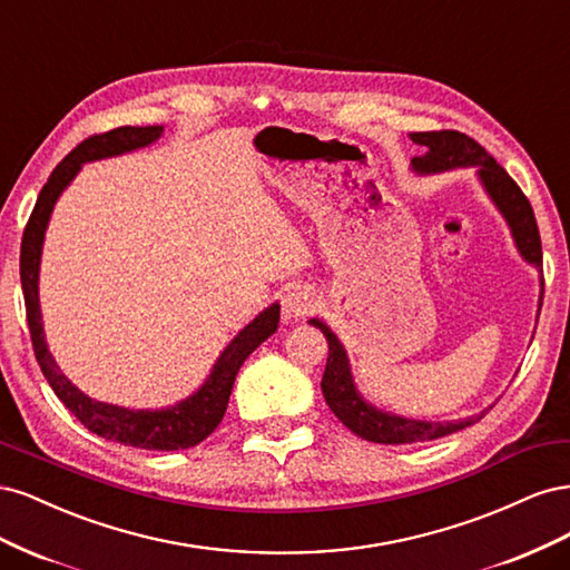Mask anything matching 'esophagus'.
Segmentation results:
<instances>
[{
  "instance_id": "1",
  "label": "esophagus",
  "mask_w": 570,
  "mask_h": 570,
  "mask_svg": "<svg viewBox=\"0 0 570 570\" xmlns=\"http://www.w3.org/2000/svg\"><path fill=\"white\" fill-rule=\"evenodd\" d=\"M312 303H315V298H312V293L307 288H301V286L291 288L284 293V298H282V315L286 320L303 317L312 309Z\"/></svg>"
}]
</instances>
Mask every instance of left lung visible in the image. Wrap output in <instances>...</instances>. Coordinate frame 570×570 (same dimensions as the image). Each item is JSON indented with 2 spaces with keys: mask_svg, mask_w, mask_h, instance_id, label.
<instances>
[{
  "mask_svg": "<svg viewBox=\"0 0 570 570\" xmlns=\"http://www.w3.org/2000/svg\"><path fill=\"white\" fill-rule=\"evenodd\" d=\"M412 139L421 146H426L424 156L412 158V168L416 173H440V170L469 168V165H475L485 191L494 200V206H498L507 217L521 255L528 263L542 267L540 229H538L535 213H532L530 200L525 198V194L521 191L517 181L509 177V173L502 168V165L494 160L479 141L456 130L414 132ZM542 296H544V277H542L540 298ZM309 324L317 326L328 343L326 370L322 376V393H324L326 405L332 407V412L355 435L372 440V443H383V445L421 443V440H435V438L462 431L485 414L483 412L481 416H469L464 421H445V424H435V421H416V419L385 414L372 405H366L355 391L351 364H347L343 345L332 334V328L320 320H309Z\"/></svg>",
  "mask_w": 570,
  "mask_h": 570,
  "instance_id": "obj_1",
  "label": "left lung"
}]
</instances>
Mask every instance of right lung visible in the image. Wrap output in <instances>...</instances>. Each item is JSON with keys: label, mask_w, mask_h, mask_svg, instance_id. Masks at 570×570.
Segmentation results:
<instances>
[{"label": "right lung", "mask_w": 570, "mask_h": 570, "mask_svg": "<svg viewBox=\"0 0 570 570\" xmlns=\"http://www.w3.org/2000/svg\"><path fill=\"white\" fill-rule=\"evenodd\" d=\"M163 127H116L101 135H91L72 149L53 173L49 175L47 185L42 187L38 204H35L28 225L23 229L21 242V284L26 298V317L30 328V341L35 357L40 362V370L49 381L51 391L59 395L63 405L76 414L85 429L97 433L114 443H122L141 450H187L206 440L227 412V402L234 389V379L242 370L244 360L258 347L265 338L277 332L279 324V305H272L261 312L242 334H238L227 351L215 362L208 381L200 385L198 393L179 402L168 410H125L116 405H106L80 393L61 372L51 353L47 351V341L42 332L40 298H38V274H40V255L45 229L49 215L59 194L68 187V181L78 175L80 165L87 160H99L106 156H118L125 151L139 149V146L151 144L160 137Z\"/></svg>", "instance_id": "obj_1"}]
</instances>
